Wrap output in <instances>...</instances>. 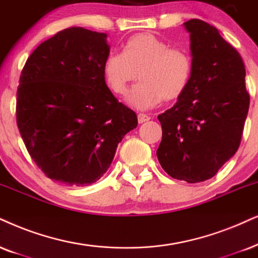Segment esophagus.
Instances as JSON below:
<instances>
[{
    "label": "esophagus",
    "mask_w": 258,
    "mask_h": 258,
    "mask_svg": "<svg viewBox=\"0 0 258 258\" xmlns=\"http://www.w3.org/2000/svg\"><path fill=\"white\" fill-rule=\"evenodd\" d=\"M150 119H151V118H150L148 114H144V113H139V114H138V122H139V123H143V122L149 121Z\"/></svg>",
    "instance_id": "34e87169"
}]
</instances>
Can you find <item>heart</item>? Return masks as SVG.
Listing matches in <instances>:
<instances>
[{
	"label": "heart",
	"instance_id": "b5f03b06",
	"mask_svg": "<svg viewBox=\"0 0 258 258\" xmlns=\"http://www.w3.org/2000/svg\"><path fill=\"white\" fill-rule=\"evenodd\" d=\"M193 57L183 47L171 46L152 33H137L123 44L122 53H109L103 63L107 86L115 95L125 96L137 80L140 83L127 102L145 110L163 100L183 95L193 75Z\"/></svg>",
	"mask_w": 258,
	"mask_h": 258
}]
</instances>
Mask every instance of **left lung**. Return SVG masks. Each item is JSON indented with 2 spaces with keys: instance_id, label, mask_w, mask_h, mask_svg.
Returning a JSON list of instances; mask_svg holds the SVG:
<instances>
[{
  "instance_id": "8db88e82",
  "label": "left lung",
  "mask_w": 258,
  "mask_h": 258,
  "mask_svg": "<svg viewBox=\"0 0 258 258\" xmlns=\"http://www.w3.org/2000/svg\"><path fill=\"white\" fill-rule=\"evenodd\" d=\"M190 33L193 75L184 94L159 114L157 157L176 180H210L237 152L250 105L238 51L207 22H184Z\"/></svg>"
}]
</instances>
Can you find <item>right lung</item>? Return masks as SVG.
Returning a JSON list of instances; mask_svg holds the SVG:
<instances>
[{
	"label": "right lung",
	"mask_w": 258,
	"mask_h": 258,
	"mask_svg": "<svg viewBox=\"0 0 258 258\" xmlns=\"http://www.w3.org/2000/svg\"><path fill=\"white\" fill-rule=\"evenodd\" d=\"M107 34L70 27L27 58L16 91V125L38 168L70 187L108 170L115 150L138 125L137 114L107 87Z\"/></svg>",
	"instance_id": "add662e5"
}]
</instances>
